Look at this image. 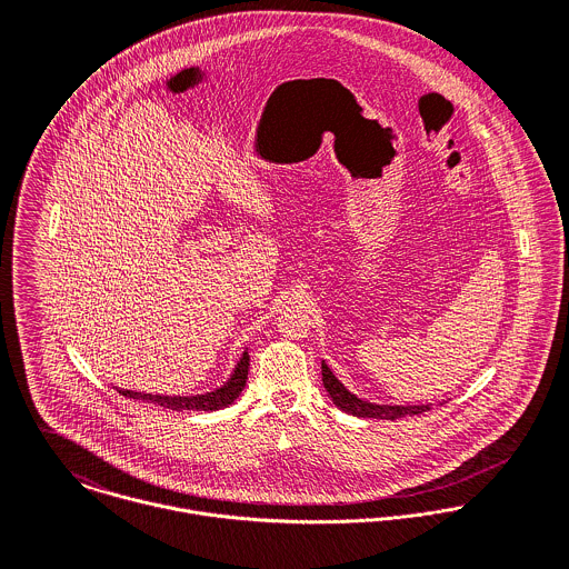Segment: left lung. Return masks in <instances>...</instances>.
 I'll use <instances>...</instances> for the list:
<instances>
[{
  "label": "left lung",
  "mask_w": 569,
  "mask_h": 569,
  "mask_svg": "<svg viewBox=\"0 0 569 569\" xmlns=\"http://www.w3.org/2000/svg\"><path fill=\"white\" fill-rule=\"evenodd\" d=\"M322 381H325L326 392L328 397L332 399V403L352 413V416H361V418H388V420H397V418H403V416H418L422 411H427L429 406H372V403H366L361 399H357L355 395H350L337 379L335 375L330 372V368L326 366V361H322Z\"/></svg>",
  "instance_id": "1"
}]
</instances>
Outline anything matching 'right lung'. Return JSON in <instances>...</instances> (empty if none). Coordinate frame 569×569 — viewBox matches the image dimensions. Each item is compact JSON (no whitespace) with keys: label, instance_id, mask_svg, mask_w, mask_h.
<instances>
[{"label":"right lung","instance_id":"1","mask_svg":"<svg viewBox=\"0 0 569 569\" xmlns=\"http://www.w3.org/2000/svg\"><path fill=\"white\" fill-rule=\"evenodd\" d=\"M249 372V355L244 352L243 359L239 361L232 379L217 392L203 395V397H160V395H142V392H131V390H118L122 397L129 399H140L144 403H156V406L166 407V409H199V411H214L221 407H228L239 399L243 392L244 381Z\"/></svg>","mask_w":569,"mask_h":569}]
</instances>
